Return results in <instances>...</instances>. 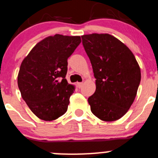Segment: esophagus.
I'll return each instance as SVG.
<instances>
[{"mask_svg":"<svg viewBox=\"0 0 158 158\" xmlns=\"http://www.w3.org/2000/svg\"><path fill=\"white\" fill-rule=\"evenodd\" d=\"M83 84H84V83L83 82H80V83H77V87H79V88H81V87L83 86Z\"/></svg>","mask_w":158,"mask_h":158,"instance_id":"34e87169","label":"esophagus"}]
</instances>
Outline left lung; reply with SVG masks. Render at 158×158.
<instances>
[{
	"instance_id": "left-lung-1",
	"label": "left lung",
	"mask_w": 158,
	"mask_h": 158,
	"mask_svg": "<svg viewBox=\"0 0 158 158\" xmlns=\"http://www.w3.org/2000/svg\"><path fill=\"white\" fill-rule=\"evenodd\" d=\"M96 78V90L88 98L92 113L104 121H114L130 109L141 78L134 54L108 34L81 36Z\"/></svg>"
}]
</instances>
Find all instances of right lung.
I'll return each instance as SVG.
<instances>
[{
    "label": "right lung",
    "instance_id": "1",
    "mask_svg": "<svg viewBox=\"0 0 158 158\" xmlns=\"http://www.w3.org/2000/svg\"><path fill=\"white\" fill-rule=\"evenodd\" d=\"M81 42L80 36L55 34L32 48L20 67L21 97L40 119L54 121L64 114L74 87L65 78L68 58Z\"/></svg>",
    "mask_w": 158,
    "mask_h": 158
}]
</instances>
